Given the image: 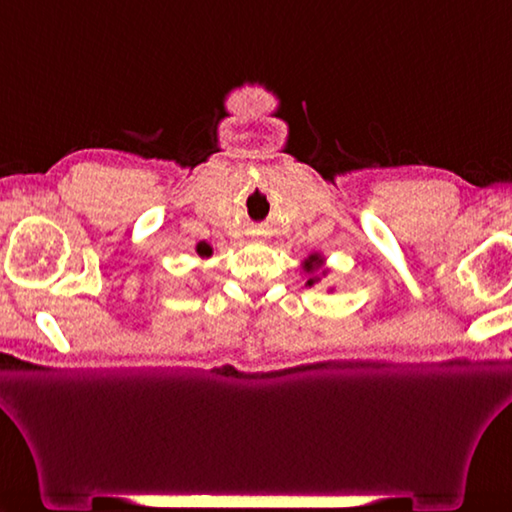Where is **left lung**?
<instances>
[{
    "mask_svg": "<svg viewBox=\"0 0 512 512\" xmlns=\"http://www.w3.org/2000/svg\"><path fill=\"white\" fill-rule=\"evenodd\" d=\"M323 266V257L319 255V253H312L306 262H303V270H306V273L310 275L308 277V281H306V286H314L319 281V277H314V273H317V270ZM323 275H325V270H323Z\"/></svg>",
    "mask_w": 512,
    "mask_h": 512,
    "instance_id": "8db88e82",
    "label": "left lung"
}]
</instances>
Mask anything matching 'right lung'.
Returning <instances> with one entry per match:
<instances>
[{
    "label": "right lung",
    "instance_id": "add662e5",
    "mask_svg": "<svg viewBox=\"0 0 512 512\" xmlns=\"http://www.w3.org/2000/svg\"><path fill=\"white\" fill-rule=\"evenodd\" d=\"M195 253H198L202 259H206V257H211L213 250H211V246L206 244V242H200L198 246H195Z\"/></svg>",
    "mask_w": 512,
    "mask_h": 512
}]
</instances>
